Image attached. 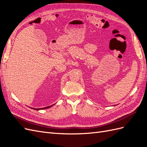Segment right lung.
Wrapping results in <instances>:
<instances>
[{
	"instance_id": "obj_1",
	"label": "right lung",
	"mask_w": 147,
	"mask_h": 147,
	"mask_svg": "<svg viewBox=\"0 0 147 147\" xmlns=\"http://www.w3.org/2000/svg\"><path fill=\"white\" fill-rule=\"evenodd\" d=\"M55 104H53V105H50V106H48V107H43V108H40V109H35V108H32V107H30L31 109H34V110H44V109H48V108H50V107H51L52 106H53Z\"/></svg>"
}]
</instances>
